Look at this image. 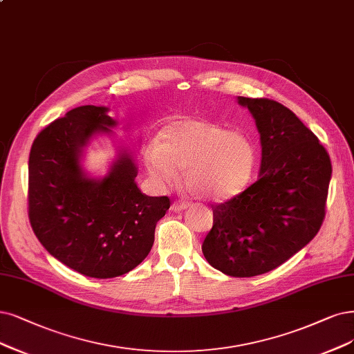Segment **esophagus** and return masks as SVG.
Listing matches in <instances>:
<instances>
[{
	"label": "esophagus",
	"mask_w": 354,
	"mask_h": 354,
	"mask_svg": "<svg viewBox=\"0 0 354 354\" xmlns=\"http://www.w3.org/2000/svg\"><path fill=\"white\" fill-rule=\"evenodd\" d=\"M189 207V204L187 201H182V200H178V201H174L172 205H170V210L175 212V213H179V212H184L187 210V208Z\"/></svg>",
	"instance_id": "34e87169"
}]
</instances>
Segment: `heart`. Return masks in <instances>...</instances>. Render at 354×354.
<instances>
[{
    "mask_svg": "<svg viewBox=\"0 0 354 354\" xmlns=\"http://www.w3.org/2000/svg\"><path fill=\"white\" fill-rule=\"evenodd\" d=\"M255 160L252 142L243 134L205 120L172 122L146 153L147 172L157 184H175L182 169L185 187L213 203L239 195L250 184Z\"/></svg>",
    "mask_w": 354,
    "mask_h": 354,
    "instance_id": "b5f03b06",
    "label": "heart"
}]
</instances>
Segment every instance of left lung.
Segmentation results:
<instances>
[{
	"label": "left lung",
	"mask_w": 354,
	"mask_h": 354,
	"mask_svg": "<svg viewBox=\"0 0 354 354\" xmlns=\"http://www.w3.org/2000/svg\"><path fill=\"white\" fill-rule=\"evenodd\" d=\"M261 142L258 180L213 207L203 242L208 264L232 277L277 268L318 233L331 180L330 156L317 136L281 103L238 96Z\"/></svg>",
	"instance_id": "left-lung-1"
}]
</instances>
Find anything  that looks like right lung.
Here are the masks:
<instances>
[{
	"mask_svg": "<svg viewBox=\"0 0 354 354\" xmlns=\"http://www.w3.org/2000/svg\"><path fill=\"white\" fill-rule=\"evenodd\" d=\"M108 106L86 104L49 124L29 157V218L36 238L62 264L87 277L113 279L142 263L170 203L137 187L134 153L116 147L106 175L90 176L86 149L112 137Z\"/></svg>",
	"mask_w": 354,
	"mask_h": 354,
	"instance_id": "right-lung-1",
	"label": "right lung"
}]
</instances>
